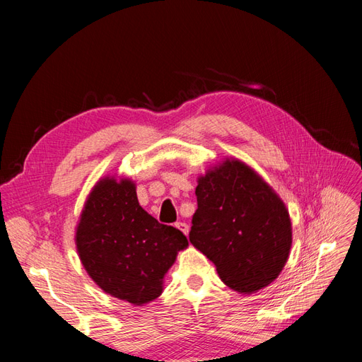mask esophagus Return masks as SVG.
I'll list each match as a JSON object with an SVG mask.
<instances>
[{
	"label": "esophagus",
	"instance_id": "esophagus-1",
	"mask_svg": "<svg viewBox=\"0 0 362 362\" xmlns=\"http://www.w3.org/2000/svg\"><path fill=\"white\" fill-rule=\"evenodd\" d=\"M175 226H177L184 235H187V234H189V225H187V223H184V222H177V223H175Z\"/></svg>",
	"mask_w": 362,
	"mask_h": 362
}]
</instances>
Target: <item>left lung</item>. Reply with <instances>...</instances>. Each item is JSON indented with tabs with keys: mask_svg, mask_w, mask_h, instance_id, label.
<instances>
[{
	"mask_svg": "<svg viewBox=\"0 0 362 362\" xmlns=\"http://www.w3.org/2000/svg\"><path fill=\"white\" fill-rule=\"evenodd\" d=\"M190 243L214 262L218 276L240 293L275 281L291 246L286 205L246 164L237 160L199 178Z\"/></svg>",
	"mask_w": 362,
	"mask_h": 362,
	"instance_id": "obj_1",
	"label": "left lung"
}]
</instances>
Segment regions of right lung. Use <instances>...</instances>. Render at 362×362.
Returning a JSON list of instances; mask_svg holds the SVG:
<instances>
[{
	"label": "right lung",
	"mask_w": 362,
	"mask_h": 362,
	"mask_svg": "<svg viewBox=\"0 0 362 362\" xmlns=\"http://www.w3.org/2000/svg\"><path fill=\"white\" fill-rule=\"evenodd\" d=\"M187 245L180 229L160 223L139 205L128 180L98 182L76 228V249L90 278L134 305L158 298L164 273Z\"/></svg>",
	"instance_id": "add662e5"
}]
</instances>
